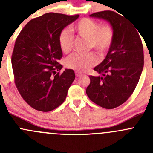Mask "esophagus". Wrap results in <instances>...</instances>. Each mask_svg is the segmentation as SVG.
<instances>
[{
  "label": "esophagus",
  "mask_w": 153,
  "mask_h": 153,
  "mask_svg": "<svg viewBox=\"0 0 153 153\" xmlns=\"http://www.w3.org/2000/svg\"><path fill=\"white\" fill-rule=\"evenodd\" d=\"M83 75L82 72H75V75H76L77 77L81 76V75Z\"/></svg>",
  "instance_id": "34e87169"
}]
</instances>
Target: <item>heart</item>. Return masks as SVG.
<instances>
[{"mask_svg":"<svg viewBox=\"0 0 153 153\" xmlns=\"http://www.w3.org/2000/svg\"><path fill=\"white\" fill-rule=\"evenodd\" d=\"M70 30L81 38L88 40L89 49H94L103 55L109 51L113 43L114 32L109 24H100L90 18H82L70 27ZM73 37L67 29L61 32L58 38L59 46L64 53L67 54L73 47ZM98 63V58L94 52L75 53L66 60V67L78 71H86Z\"/></svg>","mask_w":153,"mask_h":153,"instance_id":"1","label":"heart"}]
</instances>
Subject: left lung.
<instances>
[{
    "instance_id": "left-lung-1",
    "label": "left lung",
    "mask_w": 153,
    "mask_h": 153,
    "mask_svg": "<svg viewBox=\"0 0 153 153\" xmlns=\"http://www.w3.org/2000/svg\"><path fill=\"white\" fill-rule=\"evenodd\" d=\"M89 16L108 21L114 40L105 59L94 68L102 76H89L86 95L98 106L114 109L124 104L138 84L143 67V44L138 30L124 15L107 10Z\"/></svg>"
}]
</instances>
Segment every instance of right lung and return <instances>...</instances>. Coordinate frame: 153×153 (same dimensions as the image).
I'll use <instances>...</instances> for the list:
<instances>
[{"label": "right lung", "instance_id": "add662e5", "mask_svg": "<svg viewBox=\"0 0 153 153\" xmlns=\"http://www.w3.org/2000/svg\"><path fill=\"white\" fill-rule=\"evenodd\" d=\"M79 15L49 12L31 20L15 41L12 55L15 84L24 101L41 112L56 109L64 101L75 80L72 69L59 71L62 51L58 38L61 31Z\"/></svg>", "mask_w": 153, "mask_h": 153}]
</instances>
